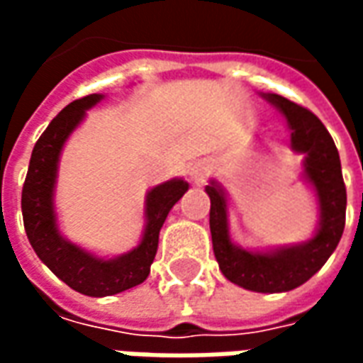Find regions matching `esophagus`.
I'll return each instance as SVG.
<instances>
[{
	"label": "esophagus",
	"instance_id": "34e87169",
	"mask_svg": "<svg viewBox=\"0 0 363 363\" xmlns=\"http://www.w3.org/2000/svg\"><path fill=\"white\" fill-rule=\"evenodd\" d=\"M189 177H190V181L194 182L196 186L204 184L206 177H208V167H206V163H202V161L194 163V165L189 169Z\"/></svg>",
	"mask_w": 363,
	"mask_h": 363
}]
</instances>
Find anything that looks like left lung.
I'll list each match as a JSON object with an SVG mask.
<instances>
[{"mask_svg": "<svg viewBox=\"0 0 363 363\" xmlns=\"http://www.w3.org/2000/svg\"><path fill=\"white\" fill-rule=\"evenodd\" d=\"M276 106L289 130V150L301 159V179L317 202V225L307 241L267 249H245L229 229L228 190L210 179V231L221 274L241 288L259 294H281L299 288L317 274L335 252L346 220V186L333 138L313 112L276 93H259Z\"/></svg>", "mask_w": 363, "mask_h": 363, "instance_id": "left-lung-1", "label": "left lung"}]
</instances>
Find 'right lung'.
<instances>
[{
    "label": "right lung",
    "instance_id": "add662e5",
    "mask_svg": "<svg viewBox=\"0 0 363 363\" xmlns=\"http://www.w3.org/2000/svg\"><path fill=\"white\" fill-rule=\"evenodd\" d=\"M103 93L77 99L52 120L35 143L21 196V210L30 247L60 280L89 297L126 291L150 276L157 252L159 231L167 216L189 190L184 179H171L147 190L143 200L142 237L134 249L116 257H101L69 241L60 229L56 212V184L62 151L69 135L87 118V111L103 101Z\"/></svg>",
    "mask_w": 363,
    "mask_h": 363
}]
</instances>
